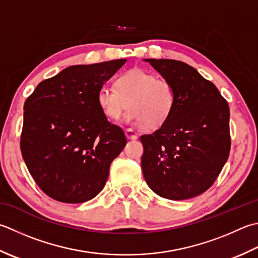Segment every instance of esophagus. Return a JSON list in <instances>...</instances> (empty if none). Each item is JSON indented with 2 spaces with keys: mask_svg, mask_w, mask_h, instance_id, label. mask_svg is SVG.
I'll return each mask as SVG.
<instances>
[{
  "mask_svg": "<svg viewBox=\"0 0 258 258\" xmlns=\"http://www.w3.org/2000/svg\"><path fill=\"white\" fill-rule=\"evenodd\" d=\"M125 135L128 140H136L139 138V134L136 133L135 131H133L132 128H126L125 130Z\"/></svg>",
  "mask_w": 258,
  "mask_h": 258,
  "instance_id": "obj_1",
  "label": "esophagus"
}]
</instances>
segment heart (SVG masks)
I'll return each instance as SVG.
<instances>
[{"mask_svg":"<svg viewBox=\"0 0 258 258\" xmlns=\"http://www.w3.org/2000/svg\"><path fill=\"white\" fill-rule=\"evenodd\" d=\"M100 110L109 120H118L126 109V119L156 130L170 119L175 107L174 89L168 80L141 68L122 74L115 88L102 87L97 94Z\"/></svg>","mask_w":258,"mask_h":258,"instance_id":"heart-1","label":"heart"}]
</instances>
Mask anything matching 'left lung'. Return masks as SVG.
I'll use <instances>...</instances> for the list:
<instances>
[{"instance_id": "8db88e82", "label": "left lung", "mask_w": 258, "mask_h": 258, "mask_svg": "<svg viewBox=\"0 0 258 258\" xmlns=\"http://www.w3.org/2000/svg\"><path fill=\"white\" fill-rule=\"evenodd\" d=\"M172 85L175 107L154 133L141 136L146 183L156 195L184 200L208 190L229 156V107L216 86L173 59H144Z\"/></svg>"}]
</instances>
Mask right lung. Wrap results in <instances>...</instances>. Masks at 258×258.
<instances>
[{"label":"right lung","mask_w":258,"mask_h":258,"mask_svg":"<svg viewBox=\"0 0 258 258\" xmlns=\"http://www.w3.org/2000/svg\"><path fill=\"white\" fill-rule=\"evenodd\" d=\"M125 62L70 66L40 83L25 100L22 156L50 198L82 204L105 186L126 136L100 110L97 94Z\"/></svg>","instance_id":"add662e5"}]
</instances>
